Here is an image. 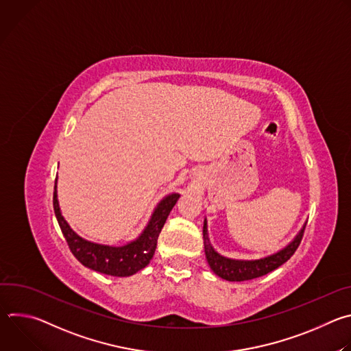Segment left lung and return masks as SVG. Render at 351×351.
I'll use <instances>...</instances> for the list:
<instances>
[{
	"label": "left lung",
	"instance_id": "8db88e82",
	"mask_svg": "<svg viewBox=\"0 0 351 351\" xmlns=\"http://www.w3.org/2000/svg\"><path fill=\"white\" fill-rule=\"evenodd\" d=\"M304 228L306 225H303V228L300 229L295 237L285 248L279 250L278 253H274L260 260H234V258L223 257L218 252H215V248L213 247L208 237L207 219H204L203 239H204V252H206L207 263L215 275L229 282H243V280H250V279L264 276L272 272L274 269L279 268L294 254L300 241L303 239Z\"/></svg>",
	"mask_w": 351,
	"mask_h": 351
}]
</instances>
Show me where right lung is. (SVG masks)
<instances>
[{"instance_id":"1","label":"right lung","mask_w":351,"mask_h":351,"mask_svg":"<svg viewBox=\"0 0 351 351\" xmlns=\"http://www.w3.org/2000/svg\"><path fill=\"white\" fill-rule=\"evenodd\" d=\"M57 180L58 179H56L53 198L56 217L72 254L84 267L111 276H130L149 264L156 253L161 229L180 197L179 193H171L161 199L154 208L147 226L134 240L123 245H108L86 240L69 226L60 208Z\"/></svg>"}]
</instances>
